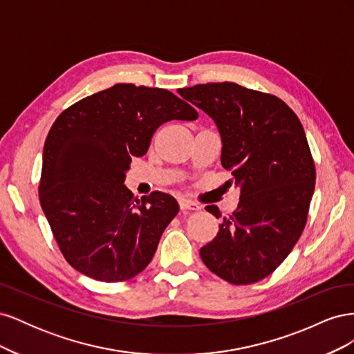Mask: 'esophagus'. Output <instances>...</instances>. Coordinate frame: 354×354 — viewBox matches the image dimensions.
<instances>
[{"label":"esophagus","mask_w":354,"mask_h":354,"mask_svg":"<svg viewBox=\"0 0 354 354\" xmlns=\"http://www.w3.org/2000/svg\"><path fill=\"white\" fill-rule=\"evenodd\" d=\"M178 205H180L181 211H199L201 209V207L198 205V203L192 202V201H187V199H180L178 201Z\"/></svg>","instance_id":"esophagus-1"}]
</instances>
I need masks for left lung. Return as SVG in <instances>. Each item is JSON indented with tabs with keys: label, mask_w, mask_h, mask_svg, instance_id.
<instances>
[{
	"label": "left lung",
	"mask_w": 354,
	"mask_h": 354,
	"mask_svg": "<svg viewBox=\"0 0 354 354\" xmlns=\"http://www.w3.org/2000/svg\"><path fill=\"white\" fill-rule=\"evenodd\" d=\"M178 94L218 127L221 165L233 176L226 185L241 189L236 211L223 217L201 259L229 283L259 282L281 266L306 226L316 169L304 128L279 97L234 82L198 84ZM205 209L221 217L216 205Z\"/></svg>",
	"instance_id": "8db88e82"
}]
</instances>
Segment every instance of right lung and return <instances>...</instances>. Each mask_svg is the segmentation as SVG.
Here are the masks:
<instances>
[{
  "label": "right lung",
  "mask_w": 354,
  "mask_h": 354,
  "mask_svg": "<svg viewBox=\"0 0 354 354\" xmlns=\"http://www.w3.org/2000/svg\"><path fill=\"white\" fill-rule=\"evenodd\" d=\"M196 118V109L171 91L134 84H115L57 116L42 152L38 192L75 270L124 282L146 269L178 203L162 192L134 198L125 173L131 156L147 152L159 125Z\"/></svg>",
  "instance_id": "add662e5"
}]
</instances>
